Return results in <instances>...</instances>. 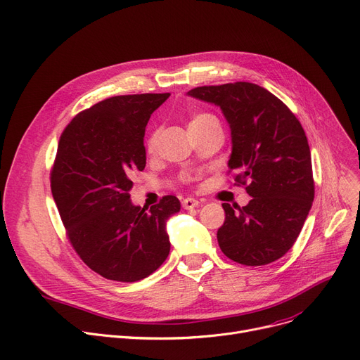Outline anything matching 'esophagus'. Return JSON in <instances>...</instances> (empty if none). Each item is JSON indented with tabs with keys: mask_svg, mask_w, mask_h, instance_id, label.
Here are the masks:
<instances>
[{
	"mask_svg": "<svg viewBox=\"0 0 360 360\" xmlns=\"http://www.w3.org/2000/svg\"><path fill=\"white\" fill-rule=\"evenodd\" d=\"M181 206H183L184 209L190 210V209H193V207L199 206V200H196V199H193V198H186V199L181 200Z\"/></svg>",
	"mask_w": 360,
	"mask_h": 360,
	"instance_id": "obj_1",
	"label": "esophagus"
}]
</instances>
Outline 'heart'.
<instances>
[{"label": "heart", "mask_w": 360, "mask_h": 360, "mask_svg": "<svg viewBox=\"0 0 360 360\" xmlns=\"http://www.w3.org/2000/svg\"><path fill=\"white\" fill-rule=\"evenodd\" d=\"M210 117H214V116L209 115V113H199V115H196V116L192 119V122H190V124L202 122V120H206V119H210ZM160 134H161L160 129H154V131L150 132V135H148L146 142H145V146H146V151H148V153H154V151H155L158 139H160Z\"/></svg>", "instance_id": "1"}]
</instances>
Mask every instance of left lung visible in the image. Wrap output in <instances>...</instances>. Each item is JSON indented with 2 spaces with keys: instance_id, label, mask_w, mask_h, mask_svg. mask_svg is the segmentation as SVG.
Masks as SVG:
<instances>
[{
  "instance_id": "obj_1",
  "label": "left lung",
  "mask_w": 360,
  "mask_h": 360,
  "mask_svg": "<svg viewBox=\"0 0 360 360\" xmlns=\"http://www.w3.org/2000/svg\"><path fill=\"white\" fill-rule=\"evenodd\" d=\"M190 97L219 105L231 129L229 170L245 184L248 205L222 203L224 255L240 264L276 262L297 241L314 200L311 151L288 105L252 82L196 87Z\"/></svg>"
}]
</instances>
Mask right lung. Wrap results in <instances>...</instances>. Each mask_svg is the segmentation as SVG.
<instances>
[{
  "mask_svg": "<svg viewBox=\"0 0 360 360\" xmlns=\"http://www.w3.org/2000/svg\"><path fill=\"white\" fill-rule=\"evenodd\" d=\"M168 97L105 98L78 113L60 135L52 196L77 255L105 279L141 281L170 252L165 225L180 210V200L164 196L145 209L129 195L134 174L146 164V123Z\"/></svg>",
  "mask_w": 360,
  "mask_h": 360,
  "instance_id": "obj_1",
  "label": "right lung"
}]
</instances>
